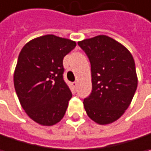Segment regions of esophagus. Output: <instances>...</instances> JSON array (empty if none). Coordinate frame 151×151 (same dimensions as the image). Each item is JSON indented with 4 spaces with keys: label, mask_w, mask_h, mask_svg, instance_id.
Here are the masks:
<instances>
[{
    "label": "esophagus",
    "mask_w": 151,
    "mask_h": 151,
    "mask_svg": "<svg viewBox=\"0 0 151 151\" xmlns=\"http://www.w3.org/2000/svg\"><path fill=\"white\" fill-rule=\"evenodd\" d=\"M72 86L76 88V87H77V81H74V82H72Z\"/></svg>",
    "instance_id": "esophagus-1"
}]
</instances>
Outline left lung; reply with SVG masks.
<instances>
[{
    "label": "left lung",
    "mask_w": 151,
    "mask_h": 151,
    "mask_svg": "<svg viewBox=\"0 0 151 151\" xmlns=\"http://www.w3.org/2000/svg\"><path fill=\"white\" fill-rule=\"evenodd\" d=\"M89 58L92 93L84 99L87 116L98 124L114 122L128 108L138 86L135 63L123 45L107 35L78 42Z\"/></svg>",
    "instance_id": "8db88e82"
}]
</instances>
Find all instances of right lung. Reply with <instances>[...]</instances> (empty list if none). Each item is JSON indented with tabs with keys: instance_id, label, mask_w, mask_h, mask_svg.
<instances>
[{
	"instance_id": "1",
	"label": "right lung",
	"mask_w": 151,
	"mask_h": 151,
	"mask_svg": "<svg viewBox=\"0 0 151 151\" xmlns=\"http://www.w3.org/2000/svg\"><path fill=\"white\" fill-rule=\"evenodd\" d=\"M76 42L53 35L31 40L22 48L13 76L19 102L33 121L52 126L64 117L72 93L63 77V59Z\"/></svg>"
}]
</instances>
